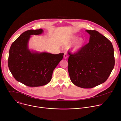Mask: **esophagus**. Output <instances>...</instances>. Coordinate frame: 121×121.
Returning <instances> with one entry per match:
<instances>
[{
  "label": "esophagus",
  "instance_id": "obj_1",
  "mask_svg": "<svg viewBox=\"0 0 121 121\" xmlns=\"http://www.w3.org/2000/svg\"><path fill=\"white\" fill-rule=\"evenodd\" d=\"M64 59H66L68 57V55L66 53H64Z\"/></svg>",
  "mask_w": 121,
  "mask_h": 121
}]
</instances>
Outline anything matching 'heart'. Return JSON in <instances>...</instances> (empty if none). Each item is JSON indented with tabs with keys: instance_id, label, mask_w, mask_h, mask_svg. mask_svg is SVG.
<instances>
[{
	"instance_id": "obj_1",
	"label": "heart",
	"mask_w": 121,
	"mask_h": 121,
	"mask_svg": "<svg viewBox=\"0 0 121 121\" xmlns=\"http://www.w3.org/2000/svg\"><path fill=\"white\" fill-rule=\"evenodd\" d=\"M78 38V35H73L71 37V40L73 42L76 41ZM85 42L84 39L83 38H79L78 41H77L76 44H75V48H80L81 46Z\"/></svg>"
}]
</instances>
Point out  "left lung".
<instances>
[{"label": "left lung", "instance_id": "8db88e82", "mask_svg": "<svg viewBox=\"0 0 121 121\" xmlns=\"http://www.w3.org/2000/svg\"><path fill=\"white\" fill-rule=\"evenodd\" d=\"M90 35L89 43L74 54L68 52V72L74 85L92 88L105 82L115 64L112 43L95 30H86Z\"/></svg>", "mask_w": 121, "mask_h": 121}]
</instances>
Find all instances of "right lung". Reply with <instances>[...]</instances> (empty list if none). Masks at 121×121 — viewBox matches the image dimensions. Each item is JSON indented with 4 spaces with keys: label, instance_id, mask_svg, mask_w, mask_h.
<instances>
[{
    "label": "right lung",
    "instance_id": "1",
    "mask_svg": "<svg viewBox=\"0 0 121 121\" xmlns=\"http://www.w3.org/2000/svg\"><path fill=\"white\" fill-rule=\"evenodd\" d=\"M43 31L40 29L23 32L12 44L9 50V70L17 81L29 87H39L48 83L54 70L64 55L63 53H39L29 49L30 36L40 35Z\"/></svg>",
    "mask_w": 121,
    "mask_h": 121
}]
</instances>
